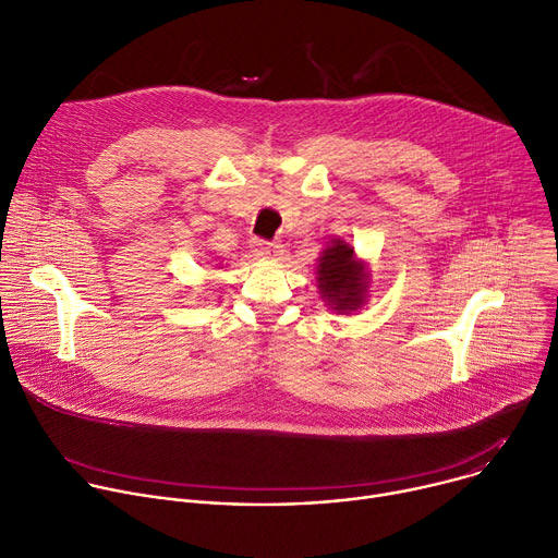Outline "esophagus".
<instances>
[{"label": "esophagus", "mask_w": 558, "mask_h": 558, "mask_svg": "<svg viewBox=\"0 0 558 558\" xmlns=\"http://www.w3.org/2000/svg\"><path fill=\"white\" fill-rule=\"evenodd\" d=\"M253 253L259 259H277L283 253L281 243H266V241H255L253 243Z\"/></svg>", "instance_id": "obj_1"}]
</instances>
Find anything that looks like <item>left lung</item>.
I'll list each match as a JSON object with an SVG mask.
<instances>
[{"mask_svg":"<svg viewBox=\"0 0 558 558\" xmlns=\"http://www.w3.org/2000/svg\"><path fill=\"white\" fill-rule=\"evenodd\" d=\"M315 279L322 299L335 315L359 313L369 294V266L356 257L354 245L341 236L326 243L317 259Z\"/></svg>","mask_w":558,"mask_h":558,"instance_id":"1","label":"left lung"}]
</instances>
